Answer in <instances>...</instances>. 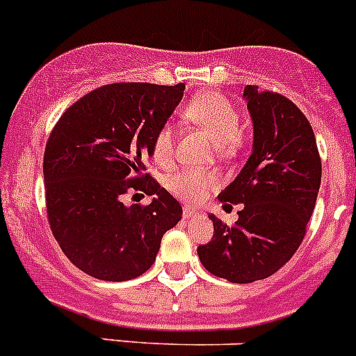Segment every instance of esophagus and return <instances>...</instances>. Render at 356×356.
I'll return each mask as SVG.
<instances>
[{
	"label": "esophagus",
	"instance_id": "esophagus-1",
	"mask_svg": "<svg viewBox=\"0 0 356 356\" xmlns=\"http://www.w3.org/2000/svg\"><path fill=\"white\" fill-rule=\"evenodd\" d=\"M196 213H197V210L191 209V207H184V210H181V216H184L185 219H188V217L196 216Z\"/></svg>",
	"mask_w": 356,
	"mask_h": 356
}]
</instances>
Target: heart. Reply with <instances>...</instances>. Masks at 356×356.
<instances>
[{"label": "heart", "mask_w": 356, "mask_h": 356, "mask_svg": "<svg viewBox=\"0 0 356 356\" xmlns=\"http://www.w3.org/2000/svg\"><path fill=\"white\" fill-rule=\"evenodd\" d=\"M181 115L212 137L221 153L234 151L241 143V114L228 97L219 92H201L181 108ZM151 153L159 163H169L175 153V130L162 127L156 130ZM219 185V176L212 171L185 168L165 178V187L185 203H197Z\"/></svg>", "instance_id": "heart-1"}]
</instances>
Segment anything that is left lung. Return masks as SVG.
<instances>
[{
  "mask_svg": "<svg viewBox=\"0 0 356 356\" xmlns=\"http://www.w3.org/2000/svg\"><path fill=\"white\" fill-rule=\"evenodd\" d=\"M253 119V153L219 194L222 203H244L234 226L219 217L210 242L197 248L213 276L251 284L275 275L298 251L321 185V156L305 114L273 90L244 89Z\"/></svg>",
  "mask_w": 356,
  "mask_h": 356,
  "instance_id": "left-lung-1",
  "label": "left lung"
}]
</instances>
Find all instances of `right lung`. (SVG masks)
I'll return each instance as SVG.
<instances>
[{"label":"right lung","instance_id":"right-lung-1","mask_svg":"<svg viewBox=\"0 0 356 356\" xmlns=\"http://www.w3.org/2000/svg\"><path fill=\"white\" fill-rule=\"evenodd\" d=\"M184 89L103 85L72 103L53 127L44 149L49 228L65 257L89 276H140L155 262L163 234L181 219V205L147 175L144 160ZM128 192L154 200L128 207L122 203Z\"/></svg>","mask_w":356,"mask_h":356}]
</instances>
